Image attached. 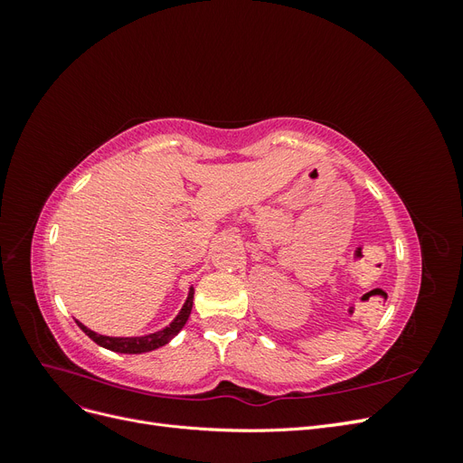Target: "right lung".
Here are the masks:
<instances>
[{
    "instance_id": "obj_1",
    "label": "right lung",
    "mask_w": 463,
    "mask_h": 463,
    "mask_svg": "<svg viewBox=\"0 0 463 463\" xmlns=\"http://www.w3.org/2000/svg\"><path fill=\"white\" fill-rule=\"evenodd\" d=\"M193 296H194V289L191 288L185 305L181 307V311L172 320V325L165 326L164 330L148 334V335H133V338H111V335H102V334L92 332L90 328H87L79 320H77V325H79V328L82 332L89 335L92 342H96L98 345L109 349V352H118V354H146V352H152V349H158V347L165 345L167 342L174 338V335L179 334L181 328L185 326V322H187V318L191 315V309H193Z\"/></svg>"
}]
</instances>
